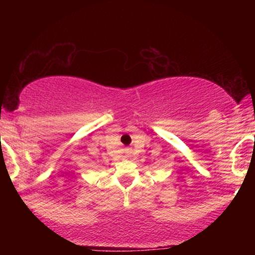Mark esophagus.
<instances>
[{
  "label": "esophagus",
  "mask_w": 255,
  "mask_h": 255,
  "mask_svg": "<svg viewBox=\"0 0 255 255\" xmlns=\"http://www.w3.org/2000/svg\"><path fill=\"white\" fill-rule=\"evenodd\" d=\"M126 157H130V152L129 151L126 152Z\"/></svg>",
  "instance_id": "34e87169"
}]
</instances>
